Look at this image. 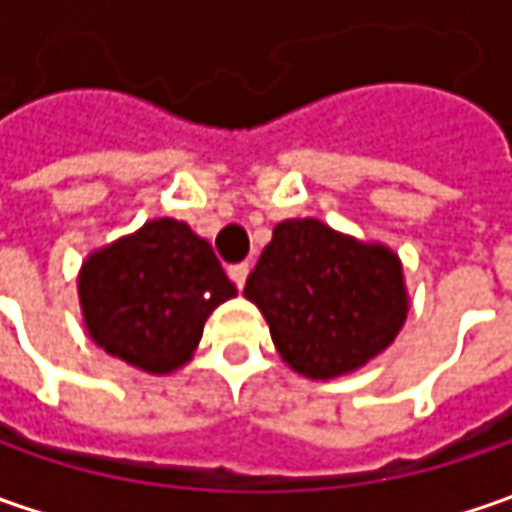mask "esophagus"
<instances>
[{"mask_svg": "<svg viewBox=\"0 0 512 512\" xmlns=\"http://www.w3.org/2000/svg\"><path fill=\"white\" fill-rule=\"evenodd\" d=\"M247 273H250V265H247V262H239V265H230V279L236 282V287H239V290L245 287Z\"/></svg>", "mask_w": 512, "mask_h": 512, "instance_id": "obj_1", "label": "esophagus"}]
</instances>
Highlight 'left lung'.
<instances>
[{
	"label": "left lung",
	"mask_w": 512,
	"mask_h": 512,
	"mask_svg": "<svg viewBox=\"0 0 512 512\" xmlns=\"http://www.w3.org/2000/svg\"><path fill=\"white\" fill-rule=\"evenodd\" d=\"M245 296L262 310L282 362L322 382L384 353L410 310L393 247L362 242L313 216L273 227Z\"/></svg>",
	"instance_id": "8db88e82"
}]
</instances>
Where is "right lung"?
Masks as SVG:
<instances>
[{
	"label": "right lung",
	"instance_id": "obj_1",
	"mask_svg": "<svg viewBox=\"0 0 512 512\" xmlns=\"http://www.w3.org/2000/svg\"><path fill=\"white\" fill-rule=\"evenodd\" d=\"M76 285L90 339L153 376L185 367L207 316L236 296L213 247L168 216L90 250Z\"/></svg>",
	"mask_w": 512,
	"mask_h": 512
}]
</instances>
